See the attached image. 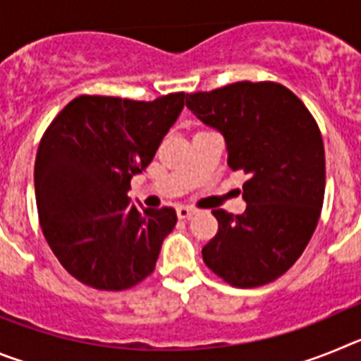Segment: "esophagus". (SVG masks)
Returning a JSON list of instances; mask_svg holds the SVG:
<instances>
[{"mask_svg":"<svg viewBox=\"0 0 361 361\" xmlns=\"http://www.w3.org/2000/svg\"><path fill=\"white\" fill-rule=\"evenodd\" d=\"M191 215H195V209L188 208V206H178V208H177L178 219H190Z\"/></svg>","mask_w":361,"mask_h":361,"instance_id":"34e87169","label":"esophagus"}]
</instances>
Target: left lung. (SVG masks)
<instances>
[{
	"instance_id": "left-lung-1",
	"label": "left lung",
	"mask_w": 361,
	"mask_h": 361,
	"mask_svg": "<svg viewBox=\"0 0 361 361\" xmlns=\"http://www.w3.org/2000/svg\"><path fill=\"white\" fill-rule=\"evenodd\" d=\"M186 104L219 130L228 164L242 170V215L213 209L219 231L204 264L233 288H258L282 276L317 229L325 191V152L317 121L280 82L238 81L188 94Z\"/></svg>"
}]
</instances>
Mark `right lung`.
Here are the masks:
<instances>
[{"label":"right lung","mask_w":361,"mask_h":361,"mask_svg":"<svg viewBox=\"0 0 361 361\" xmlns=\"http://www.w3.org/2000/svg\"><path fill=\"white\" fill-rule=\"evenodd\" d=\"M184 97L79 95L41 137L34 168L41 229L61 266L85 286L124 291L155 269L177 213L132 206L130 180L152 162Z\"/></svg>","instance_id":"right-lung-1"}]
</instances>
